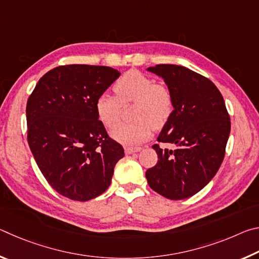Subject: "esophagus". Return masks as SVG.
Returning a JSON list of instances; mask_svg holds the SVG:
<instances>
[{
    "label": "esophagus",
    "mask_w": 259,
    "mask_h": 259,
    "mask_svg": "<svg viewBox=\"0 0 259 259\" xmlns=\"http://www.w3.org/2000/svg\"><path fill=\"white\" fill-rule=\"evenodd\" d=\"M140 151H142V147H134V146L125 147L126 154H134V153H138Z\"/></svg>",
    "instance_id": "1"
}]
</instances>
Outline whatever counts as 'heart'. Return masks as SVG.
I'll list each match as a JSON object with an SVG mask.
<instances>
[{"label":"heart","mask_w":259,"mask_h":259,"mask_svg":"<svg viewBox=\"0 0 259 259\" xmlns=\"http://www.w3.org/2000/svg\"><path fill=\"white\" fill-rule=\"evenodd\" d=\"M113 89L115 96L100 94L95 108L99 121L106 128H113L119 122L121 105L134 102L131 117L135 120L120 123L111 133L112 138L123 145L146 142L153 126L161 128L171 116L174 102L170 91L142 73L126 72L115 82Z\"/></svg>","instance_id":"obj_1"}]
</instances>
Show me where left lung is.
Here are the masks:
<instances>
[{
	"instance_id": "8db88e82",
	"label": "left lung",
	"mask_w": 259,
	"mask_h": 259,
	"mask_svg": "<svg viewBox=\"0 0 259 259\" xmlns=\"http://www.w3.org/2000/svg\"><path fill=\"white\" fill-rule=\"evenodd\" d=\"M168 87L174 111L157 142L174 150L153 145L157 163L146 171L148 185L170 200L196 194L214 177L225 155L231 121L217 87L200 74L178 65L146 68Z\"/></svg>"
}]
</instances>
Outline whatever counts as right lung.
Wrapping results in <instances>:
<instances>
[{
  "instance_id": "right-lung-1",
  "label": "right lung",
  "mask_w": 259,
  "mask_h": 259,
  "mask_svg": "<svg viewBox=\"0 0 259 259\" xmlns=\"http://www.w3.org/2000/svg\"><path fill=\"white\" fill-rule=\"evenodd\" d=\"M119 76L107 66H59L38 80L27 100L30 151L51 187L68 199L97 198L124 156L95 108L98 96Z\"/></svg>"
}]
</instances>
